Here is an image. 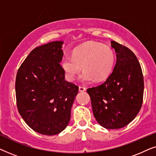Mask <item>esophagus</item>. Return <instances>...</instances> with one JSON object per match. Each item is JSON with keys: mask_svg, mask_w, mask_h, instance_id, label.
<instances>
[{"mask_svg": "<svg viewBox=\"0 0 156 156\" xmlns=\"http://www.w3.org/2000/svg\"><path fill=\"white\" fill-rule=\"evenodd\" d=\"M79 91H86V88H85V87H84L80 86V87H79Z\"/></svg>", "mask_w": 156, "mask_h": 156, "instance_id": "34e87169", "label": "esophagus"}]
</instances>
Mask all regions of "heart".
Returning <instances> with one entry per match:
<instances>
[{"label": "heart", "mask_w": 156, "mask_h": 156, "mask_svg": "<svg viewBox=\"0 0 156 156\" xmlns=\"http://www.w3.org/2000/svg\"><path fill=\"white\" fill-rule=\"evenodd\" d=\"M116 63L114 50L104 44L91 43L76 48L72 57H67L62 60V67L69 81L75 80L82 72L81 80L90 83L94 80L101 82L111 76Z\"/></svg>", "instance_id": "1"}]
</instances>
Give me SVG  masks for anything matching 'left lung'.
Returning <instances> with one entry per match:
<instances>
[{
	"mask_svg": "<svg viewBox=\"0 0 156 156\" xmlns=\"http://www.w3.org/2000/svg\"><path fill=\"white\" fill-rule=\"evenodd\" d=\"M116 52V63L103 84L89 88L96 120L106 129L126 126L135 119L142 106L144 76L139 62L126 47L112 41Z\"/></svg>",
	"mask_w": 156,
	"mask_h": 156,
	"instance_id": "left-lung-1",
	"label": "left lung"
}]
</instances>
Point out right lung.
<instances>
[{
	"label": "right lung",
	"mask_w": 156,
	"mask_h": 156,
	"mask_svg": "<svg viewBox=\"0 0 156 156\" xmlns=\"http://www.w3.org/2000/svg\"><path fill=\"white\" fill-rule=\"evenodd\" d=\"M63 42L32 50L17 72V107L25 122L43 135L58 134L67 127L79 87L65 80L60 65Z\"/></svg>",
	"instance_id": "obj_1"
}]
</instances>
